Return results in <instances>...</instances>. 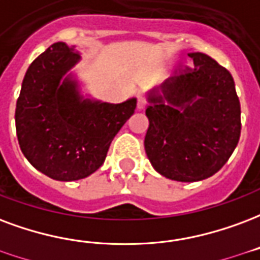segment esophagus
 Here are the masks:
<instances>
[{"label":"esophagus","instance_id":"34e87169","mask_svg":"<svg viewBox=\"0 0 260 260\" xmlns=\"http://www.w3.org/2000/svg\"><path fill=\"white\" fill-rule=\"evenodd\" d=\"M146 107L145 98L142 95H138V110H143Z\"/></svg>","mask_w":260,"mask_h":260}]
</instances>
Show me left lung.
I'll list each match as a JSON object with an SVG mask.
<instances>
[{
  "mask_svg": "<svg viewBox=\"0 0 260 260\" xmlns=\"http://www.w3.org/2000/svg\"><path fill=\"white\" fill-rule=\"evenodd\" d=\"M194 69L147 92L145 150L153 168L178 182H197L228 162L241 132V109L232 74L193 52Z\"/></svg>",
  "mask_w": 260,
  "mask_h": 260,
  "instance_id": "left-lung-1",
  "label": "left lung"
}]
</instances>
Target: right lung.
I'll list each match as a JSON object with an SVG mask.
<instances>
[{"mask_svg": "<svg viewBox=\"0 0 260 260\" xmlns=\"http://www.w3.org/2000/svg\"><path fill=\"white\" fill-rule=\"evenodd\" d=\"M80 59L74 47L52 44L26 71L15 111L24 157L61 182L101 168L111 140L136 109L135 98L118 105L84 98L78 81L67 74Z\"/></svg>", "mask_w": 260, "mask_h": 260, "instance_id": "1", "label": "right lung"}]
</instances>
